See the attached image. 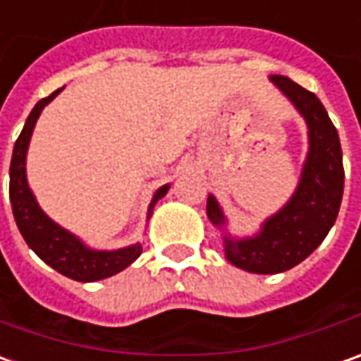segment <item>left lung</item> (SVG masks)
Segmentation results:
<instances>
[{"instance_id":"left-lung-1","label":"left lung","mask_w":361,"mask_h":361,"mask_svg":"<svg viewBox=\"0 0 361 361\" xmlns=\"http://www.w3.org/2000/svg\"><path fill=\"white\" fill-rule=\"evenodd\" d=\"M270 81L306 121L310 149L296 192L264 220L258 234L240 240L222 236L228 262L254 274L286 272L306 260L334 226L344 195L342 145L320 99L284 75H270ZM207 214L214 226L224 228L226 219L212 195L207 200Z\"/></svg>"}]
</instances>
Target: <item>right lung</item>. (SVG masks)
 I'll return each mask as SVG.
<instances>
[{
    "instance_id": "obj_1",
    "label": "right lung",
    "mask_w": 361,
    "mask_h": 361,
    "mask_svg": "<svg viewBox=\"0 0 361 361\" xmlns=\"http://www.w3.org/2000/svg\"><path fill=\"white\" fill-rule=\"evenodd\" d=\"M59 91L63 89H57L49 97L41 99L33 107V111L29 113L25 127L17 137L13 154H11V166H9V198H11V209H13L17 228L25 238L29 248L37 254L45 264H49L59 274L77 280V282H95V280L113 276L133 264L141 256L142 246L137 243L127 248H118V250H93L87 244L81 243L75 234L61 228L57 222H53L39 209V204L27 185L25 157H27L31 133L35 129V123L39 118L41 111L59 95ZM166 192H169V185L161 186L154 192L147 219H151L152 207Z\"/></svg>"
}]
</instances>
